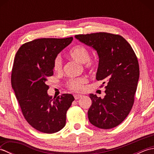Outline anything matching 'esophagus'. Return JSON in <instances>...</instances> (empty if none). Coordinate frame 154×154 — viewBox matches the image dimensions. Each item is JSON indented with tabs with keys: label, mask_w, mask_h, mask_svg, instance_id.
I'll list each match as a JSON object with an SVG mask.
<instances>
[{
	"label": "esophagus",
	"mask_w": 154,
	"mask_h": 154,
	"mask_svg": "<svg viewBox=\"0 0 154 154\" xmlns=\"http://www.w3.org/2000/svg\"><path fill=\"white\" fill-rule=\"evenodd\" d=\"M81 97H82V95H81V94H74V98H75V100L79 99H80V98H81Z\"/></svg>",
	"instance_id": "1"
}]
</instances>
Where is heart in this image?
<instances>
[{"mask_svg":"<svg viewBox=\"0 0 154 154\" xmlns=\"http://www.w3.org/2000/svg\"><path fill=\"white\" fill-rule=\"evenodd\" d=\"M69 56L81 63H84L87 68H94L96 66V61L90 58V51L84 45H77L72 48L69 51ZM54 69L56 72H60L62 69V61L60 55L54 59ZM86 83L87 80L85 78L80 77L70 79L68 81L67 86L73 91H82Z\"/></svg>","mask_w":154,"mask_h":154,"instance_id":"obj_1","label":"heart"}]
</instances>
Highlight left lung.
Wrapping results in <instances>:
<instances>
[{"label": "left lung", "instance_id": "1", "mask_svg": "<svg viewBox=\"0 0 154 154\" xmlns=\"http://www.w3.org/2000/svg\"><path fill=\"white\" fill-rule=\"evenodd\" d=\"M99 56L97 81L106 83L103 99L90 94L88 118L93 126L110 129L122 122L131 110L139 80V64L128 42L119 35L106 32L75 35Z\"/></svg>", "mask_w": 154, "mask_h": 154}]
</instances>
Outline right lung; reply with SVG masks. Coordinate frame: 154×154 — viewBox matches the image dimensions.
Wrapping results in <instances>:
<instances>
[{"instance_id":"obj_1","label":"right lung","mask_w":154,"mask_h":154,"mask_svg":"<svg viewBox=\"0 0 154 154\" xmlns=\"http://www.w3.org/2000/svg\"><path fill=\"white\" fill-rule=\"evenodd\" d=\"M73 38H41L23 44L14 60L11 83L23 115L38 131L53 134L65 125L66 112L74 100L71 94L52 98L47 77L53 75L55 57Z\"/></svg>"}]
</instances>
